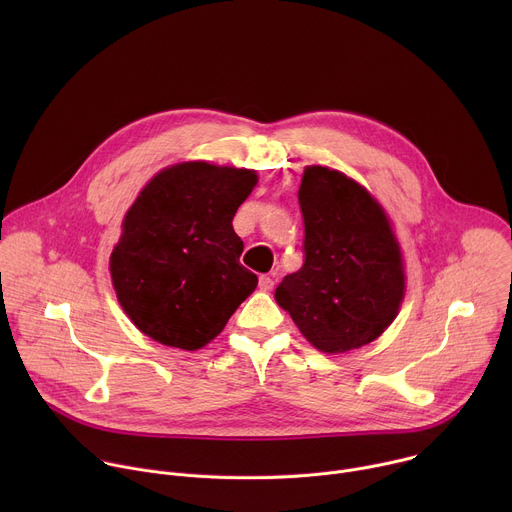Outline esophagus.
<instances>
[{
	"label": "esophagus",
	"mask_w": 512,
	"mask_h": 512,
	"mask_svg": "<svg viewBox=\"0 0 512 512\" xmlns=\"http://www.w3.org/2000/svg\"><path fill=\"white\" fill-rule=\"evenodd\" d=\"M259 289L261 291H271L273 289V279L269 275H261L259 277Z\"/></svg>",
	"instance_id": "34e87169"
}]
</instances>
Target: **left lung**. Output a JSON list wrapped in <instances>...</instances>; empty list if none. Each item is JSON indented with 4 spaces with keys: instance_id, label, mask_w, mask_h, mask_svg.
<instances>
[{
    "instance_id": "left-lung-1",
    "label": "left lung",
    "mask_w": 512,
    "mask_h": 512,
    "mask_svg": "<svg viewBox=\"0 0 512 512\" xmlns=\"http://www.w3.org/2000/svg\"><path fill=\"white\" fill-rule=\"evenodd\" d=\"M304 265L275 289L306 340L328 354L379 338L405 296L401 247L371 192L324 166H308L300 184Z\"/></svg>"
}]
</instances>
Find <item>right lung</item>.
Returning a JSON list of instances; mask_svg holds the SVG:
<instances>
[{
  "instance_id": "add662e5",
  "label": "right lung",
  "mask_w": 512,
  "mask_h": 512,
  "mask_svg": "<svg viewBox=\"0 0 512 512\" xmlns=\"http://www.w3.org/2000/svg\"><path fill=\"white\" fill-rule=\"evenodd\" d=\"M257 172L182 162L156 174L123 218L109 269L129 320L160 344L198 350L253 294L233 216Z\"/></svg>"
}]
</instances>
